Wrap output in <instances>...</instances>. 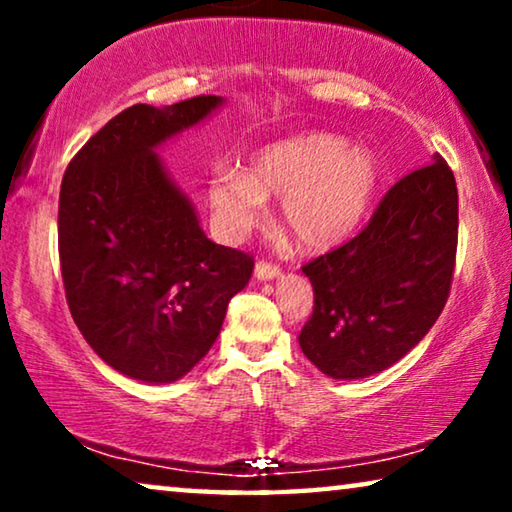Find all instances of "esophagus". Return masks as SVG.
<instances>
[{
	"instance_id": "obj_1",
	"label": "esophagus",
	"mask_w": 512,
	"mask_h": 512,
	"mask_svg": "<svg viewBox=\"0 0 512 512\" xmlns=\"http://www.w3.org/2000/svg\"><path fill=\"white\" fill-rule=\"evenodd\" d=\"M254 275H256V279H261V282H270V279H277L279 275H282V272H279L277 265L261 261V263H256Z\"/></svg>"
}]
</instances>
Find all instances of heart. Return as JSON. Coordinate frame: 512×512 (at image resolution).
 <instances>
[{
    "label": "heart",
    "instance_id": "b5f03b06",
    "mask_svg": "<svg viewBox=\"0 0 512 512\" xmlns=\"http://www.w3.org/2000/svg\"><path fill=\"white\" fill-rule=\"evenodd\" d=\"M380 177V163L368 146L347 144L333 132H303L263 146L244 172H216L207 200L216 226L230 240L265 219V200H282V223L298 247L328 251L359 230Z\"/></svg>",
    "mask_w": 512,
    "mask_h": 512
}]
</instances>
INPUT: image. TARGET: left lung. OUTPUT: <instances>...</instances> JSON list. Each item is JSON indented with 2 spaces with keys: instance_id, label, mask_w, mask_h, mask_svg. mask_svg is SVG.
I'll return each mask as SVG.
<instances>
[{
  "instance_id": "left-lung-1",
  "label": "left lung",
  "mask_w": 512,
  "mask_h": 512,
  "mask_svg": "<svg viewBox=\"0 0 512 512\" xmlns=\"http://www.w3.org/2000/svg\"><path fill=\"white\" fill-rule=\"evenodd\" d=\"M457 181L443 158L403 177L354 240L307 263L314 312L300 349L333 380H363L401 361L450 296Z\"/></svg>"
}]
</instances>
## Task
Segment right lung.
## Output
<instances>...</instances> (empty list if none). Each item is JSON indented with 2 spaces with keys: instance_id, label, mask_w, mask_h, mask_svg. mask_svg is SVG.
<instances>
[{
  "instance_id": "right-lung-1",
  "label": "right lung",
  "mask_w": 512,
  "mask_h": 512,
  "mask_svg": "<svg viewBox=\"0 0 512 512\" xmlns=\"http://www.w3.org/2000/svg\"><path fill=\"white\" fill-rule=\"evenodd\" d=\"M226 100L135 104L69 163L58 247L74 324L93 352L144 384H170L219 338L230 298L254 261L214 244L158 149L205 123Z\"/></svg>"
}]
</instances>
